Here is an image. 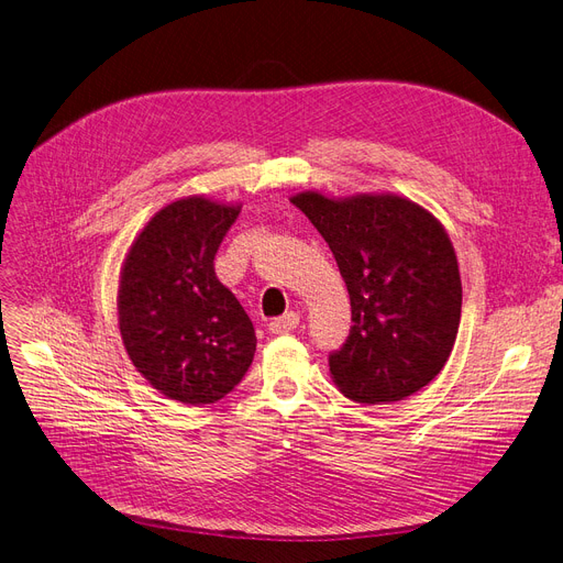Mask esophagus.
I'll return each mask as SVG.
<instances>
[{
    "instance_id": "34e87169",
    "label": "esophagus",
    "mask_w": 563,
    "mask_h": 563,
    "mask_svg": "<svg viewBox=\"0 0 563 563\" xmlns=\"http://www.w3.org/2000/svg\"><path fill=\"white\" fill-rule=\"evenodd\" d=\"M300 325V313L298 311H288V313H284V317H279V319H275V321H269V332H275V334H284V332H290V330H296Z\"/></svg>"
}]
</instances>
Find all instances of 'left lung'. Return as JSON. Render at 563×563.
Instances as JSON below:
<instances>
[{"mask_svg": "<svg viewBox=\"0 0 563 563\" xmlns=\"http://www.w3.org/2000/svg\"><path fill=\"white\" fill-rule=\"evenodd\" d=\"M328 242L351 298V332L328 357L357 404L399 401L443 369L462 317L460 265L443 223L407 196H290Z\"/></svg>", "mask_w": 563, "mask_h": 563, "instance_id": "1", "label": "left lung"}]
</instances>
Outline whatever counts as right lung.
<instances>
[{
  "label": "right lung",
  "mask_w": 563,
  "mask_h": 563,
  "mask_svg": "<svg viewBox=\"0 0 563 563\" xmlns=\"http://www.w3.org/2000/svg\"><path fill=\"white\" fill-rule=\"evenodd\" d=\"M240 208L198 194L173 200L131 242L120 269L129 360L154 390L191 407L229 395L256 351L250 317L214 275Z\"/></svg>",
  "instance_id": "right-lung-1"
}]
</instances>
